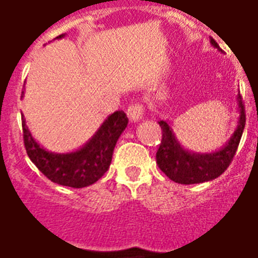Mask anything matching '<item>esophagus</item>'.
Instances as JSON below:
<instances>
[{"instance_id":"1","label":"esophagus","mask_w":258,"mask_h":258,"mask_svg":"<svg viewBox=\"0 0 258 258\" xmlns=\"http://www.w3.org/2000/svg\"><path fill=\"white\" fill-rule=\"evenodd\" d=\"M143 112H145V109H143V105L139 104V103H135V104H131L127 108V116L131 121H139L143 117Z\"/></svg>"}]
</instances>
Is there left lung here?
<instances>
[{"mask_svg":"<svg viewBox=\"0 0 258 258\" xmlns=\"http://www.w3.org/2000/svg\"><path fill=\"white\" fill-rule=\"evenodd\" d=\"M210 44L213 48L221 50L214 38H210ZM237 105L240 116L234 133L220 150L212 153L201 154L184 149L176 139L169 121H159L162 128V142L157 151L158 167L170 179L180 184L202 183L218 178L230 165L244 133L245 111L240 93L237 95Z\"/></svg>","mask_w":258,"mask_h":258,"instance_id":"obj_1","label":"left lung"}]
</instances>
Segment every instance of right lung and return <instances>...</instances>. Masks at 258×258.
Listing matches in <instances>:
<instances>
[{
    "label": "right lung",
    "instance_id": "add662e5",
    "mask_svg": "<svg viewBox=\"0 0 258 258\" xmlns=\"http://www.w3.org/2000/svg\"><path fill=\"white\" fill-rule=\"evenodd\" d=\"M66 34H60L56 38H62ZM21 116L24 143L30 161L52 182L76 188L95 183L104 175L112 161L117 139L128 124L127 115L123 111H116L101 123L93 137L80 149L71 153L57 154L40 146L32 137L24 115Z\"/></svg>",
    "mask_w": 258,
    "mask_h": 258
}]
</instances>
